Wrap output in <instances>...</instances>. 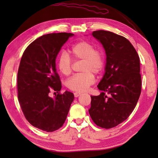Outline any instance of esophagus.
Masks as SVG:
<instances>
[{
    "label": "esophagus",
    "mask_w": 158,
    "mask_h": 158,
    "mask_svg": "<svg viewBox=\"0 0 158 158\" xmlns=\"http://www.w3.org/2000/svg\"><path fill=\"white\" fill-rule=\"evenodd\" d=\"M74 97L75 98H77V97H79V96L81 95V93H79V92H75L74 93Z\"/></svg>",
    "instance_id": "obj_1"
}]
</instances>
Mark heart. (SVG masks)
<instances>
[{"mask_svg":"<svg viewBox=\"0 0 158 158\" xmlns=\"http://www.w3.org/2000/svg\"><path fill=\"white\" fill-rule=\"evenodd\" d=\"M69 52L74 60H82L81 73L77 74L67 81L69 89L77 92H84L95 81L94 74H100L105 68V59L103 53L95 49V45L87 41H81L74 44ZM57 67L64 75L72 73L73 61L68 53H61L57 58Z\"/></svg>","mask_w":158,"mask_h":158,"instance_id":"obj_1","label":"heart"}]
</instances>
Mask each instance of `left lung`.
<instances>
[{
	"label": "left lung",
	"mask_w": 158,
	"mask_h": 158,
	"mask_svg": "<svg viewBox=\"0 0 158 158\" xmlns=\"http://www.w3.org/2000/svg\"><path fill=\"white\" fill-rule=\"evenodd\" d=\"M92 35L103 45L106 63L105 73L98 85L102 92L90 96L89 112L98 126L109 129L125 121L137 105L141 90L140 60L125 37L102 30Z\"/></svg>",
	"instance_id": "8db88e82"
}]
</instances>
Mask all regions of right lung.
<instances>
[{
    "instance_id": "1",
    "label": "right lung",
    "mask_w": 158,
    "mask_h": 158,
    "mask_svg": "<svg viewBox=\"0 0 158 158\" xmlns=\"http://www.w3.org/2000/svg\"><path fill=\"white\" fill-rule=\"evenodd\" d=\"M73 33L44 35L23 52L17 74L18 100L26 120L38 129L53 132L63 126L74 100L73 93L60 94L56 58ZM51 91L58 94L49 97Z\"/></svg>"
}]
</instances>
